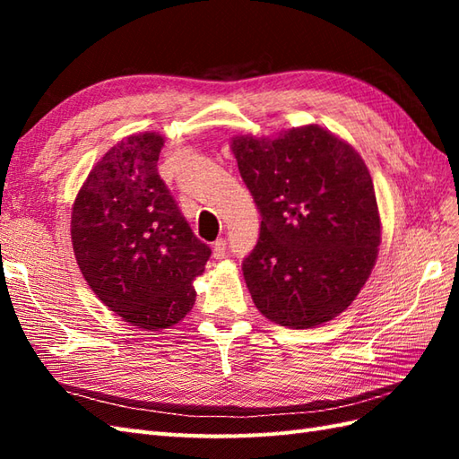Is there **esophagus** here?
I'll return each mask as SVG.
<instances>
[{
	"instance_id": "esophagus-1",
	"label": "esophagus",
	"mask_w": 459,
	"mask_h": 459,
	"mask_svg": "<svg viewBox=\"0 0 459 459\" xmlns=\"http://www.w3.org/2000/svg\"><path fill=\"white\" fill-rule=\"evenodd\" d=\"M224 256H227V240H224V238L214 240V245H212V258H214V260H222Z\"/></svg>"
}]
</instances>
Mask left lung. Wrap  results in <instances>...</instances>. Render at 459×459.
Masks as SVG:
<instances>
[{"instance_id":"8db88e82","label":"left lung","mask_w":459,"mask_h":459,"mask_svg":"<svg viewBox=\"0 0 459 459\" xmlns=\"http://www.w3.org/2000/svg\"><path fill=\"white\" fill-rule=\"evenodd\" d=\"M242 181L260 211V237L242 262L252 301L291 329L345 311L373 270L380 214L363 158L317 124L278 138L230 142Z\"/></svg>"}]
</instances>
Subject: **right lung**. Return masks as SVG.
I'll return each mask as SVG.
<instances>
[{
    "instance_id": "add662e5",
    "label": "right lung",
    "mask_w": 459,
    "mask_h": 459,
    "mask_svg": "<svg viewBox=\"0 0 459 459\" xmlns=\"http://www.w3.org/2000/svg\"><path fill=\"white\" fill-rule=\"evenodd\" d=\"M163 135L132 134L102 155L76 195L71 237L86 284L128 324L160 331L189 314L211 248L158 173Z\"/></svg>"
}]
</instances>
